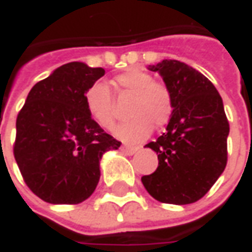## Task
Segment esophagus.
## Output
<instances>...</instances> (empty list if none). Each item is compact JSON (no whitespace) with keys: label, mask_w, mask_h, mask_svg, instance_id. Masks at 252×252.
<instances>
[{"label":"esophagus","mask_w":252,"mask_h":252,"mask_svg":"<svg viewBox=\"0 0 252 252\" xmlns=\"http://www.w3.org/2000/svg\"><path fill=\"white\" fill-rule=\"evenodd\" d=\"M121 151L126 154V155H133V154L137 151V148L131 147V146H123V147H121Z\"/></svg>","instance_id":"1"}]
</instances>
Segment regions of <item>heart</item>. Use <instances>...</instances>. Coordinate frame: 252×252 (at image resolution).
Listing matches in <instances>:
<instances>
[{"instance_id":"heart-1","label":"heart","mask_w":252,"mask_h":252,"mask_svg":"<svg viewBox=\"0 0 252 252\" xmlns=\"http://www.w3.org/2000/svg\"><path fill=\"white\" fill-rule=\"evenodd\" d=\"M119 97L132 95L128 109L129 120L116 128V137L126 143L146 140L153 128L169 124L174 110L173 95L163 82L155 81L153 74L142 68H128L113 79ZM89 115L101 128L110 129L115 126V97L104 82H94L85 93Z\"/></svg>"}]
</instances>
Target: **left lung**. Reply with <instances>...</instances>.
Segmentation results:
<instances>
[{
	"label": "left lung",
	"mask_w": 252,
	"mask_h": 252,
	"mask_svg": "<svg viewBox=\"0 0 252 252\" xmlns=\"http://www.w3.org/2000/svg\"><path fill=\"white\" fill-rule=\"evenodd\" d=\"M173 95L174 110L166 132L146 147L158 154V167L142 177L146 190L164 204L186 205L209 191L227 164L229 124L213 83L180 61L148 66Z\"/></svg>",
	"instance_id": "1"
}]
</instances>
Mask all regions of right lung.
<instances>
[{
	"mask_svg": "<svg viewBox=\"0 0 252 252\" xmlns=\"http://www.w3.org/2000/svg\"><path fill=\"white\" fill-rule=\"evenodd\" d=\"M105 74L71 62L31 89L16 120L13 146L25 184L50 204H79L97 188L99 160L121 143L90 117L85 93Z\"/></svg>",
	"mask_w": 252,
	"mask_h": 252,
	"instance_id": "right-lung-1",
	"label": "right lung"
}]
</instances>
